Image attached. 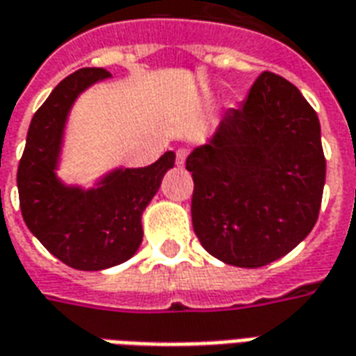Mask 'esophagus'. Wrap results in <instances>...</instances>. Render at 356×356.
Returning a JSON list of instances; mask_svg holds the SVG:
<instances>
[{
  "label": "esophagus",
  "mask_w": 356,
  "mask_h": 356,
  "mask_svg": "<svg viewBox=\"0 0 356 356\" xmlns=\"http://www.w3.org/2000/svg\"><path fill=\"white\" fill-rule=\"evenodd\" d=\"M185 160H186V150H183V148H181V150H177V152H175V163H177L179 168H181V165H185Z\"/></svg>",
  "instance_id": "esophagus-1"
}]
</instances>
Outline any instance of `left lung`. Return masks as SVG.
Instances as JSON below:
<instances>
[{
	"instance_id": "obj_1",
	"label": "left lung",
	"mask_w": 356,
	"mask_h": 356,
	"mask_svg": "<svg viewBox=\"0 0 356 356\" xmlns=\"http://www.w3.org/2000/svg\"><path fill=\"white\" fill-rule=\"evenodd\" d=\"M193 227L225 264L260 268L312 231L325 183L320 121L297 86L273 73L256 79L238 109L186 158Z\"/></svg>"
}]
</instances>
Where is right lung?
Masks as SVG:
<instances>
[{"label": "right lung", "mask_w": 356, "mask_h": 356, "mask_svg": "<svg viewBox=\"0 0 356 356\" xmlns=\"http://www.w3.org/2000/svg\"><path fill=\"white\" fill-rule=\"evenodd\" d=\"M84 67L57 84L29 127L17 186L22 220L51 254L74 270L98 272L123 264L143 243V212L175 163L165 152L148 168H118L90 188L57 177L69 111L88 86L109 79Z\"/></svg>", "instance_id": "right-lung-1"}]
</instances>
